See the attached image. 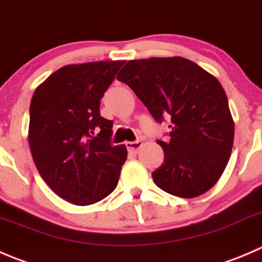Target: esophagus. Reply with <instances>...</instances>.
<instances>
[{
  "label": "esophagus",
  "instance_id": "esophagus-1",
  "mask_svg": "<svg viewBox=\"0 0 262 262\" xmlns=\"http://www.w3.org/2000/svg\"><path fill=\"white\" fill-rule=\"evenodd\" d=\"M141 146H142L141 140H136V141L126 142V147H127L128 152H131V154H136V152H139V150L141 149Z\"/></svg>",
  "mask_w": 262,
  "mask_h": 262
}]
</instances>
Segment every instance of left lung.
I'll use <instances>...</instances> for the list:
<instances>
[{
	"label": "left lung",
	"mask_w": 262,
	"mask_h": 262,
	"mask_svg": "<svg viewBox=\"0 0 262 262\" xmlns=\"http://www.w3.org/2000/svg\"><path fill=\"white\" fill-rule=\"evenodd\" d=\"M157 122L170 121L164 160L151 173L170 195L192 199L210 190L230 158L234 122L227 94L213 75L183 57L128 61L117 75Z\"/></svg>",
	"instance_id": "8db88e82"
}]
</instances>
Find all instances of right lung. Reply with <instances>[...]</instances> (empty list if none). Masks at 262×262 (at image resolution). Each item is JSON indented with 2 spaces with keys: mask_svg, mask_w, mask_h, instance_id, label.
Here are the masks:
<instances>
[{
  "mask_svg": "<svg viewBox=\"0 0 262 262\" xmlns=\"http://www.w3.org/2000/svg\"><path fill=\"white\" fill-rule=\"evenodd\" d=\"M125 61L67 64L35 89L29 145L44 182L75 205H92L117 187L127 158L113 145V121L100 116V99Z\"/></svg>",
  "mask_w": 262,
  "mask_h": 262,
  "instance_id": "right-lung-1",
  "label": "right lung"
}]
</instances>
